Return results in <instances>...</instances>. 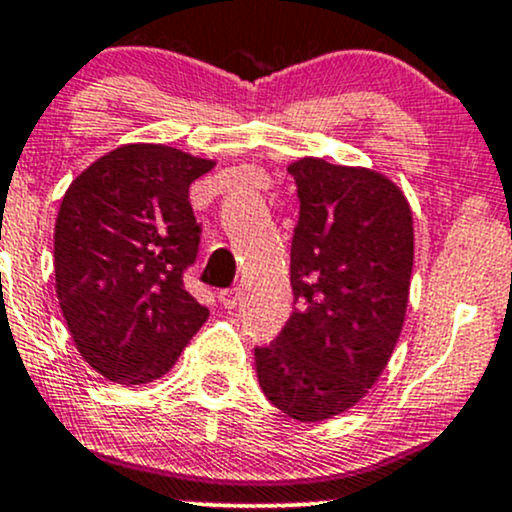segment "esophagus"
<instances>
[{"instance_id": "1", "label": "esophagus", "mask_w": 512, "mask_h": 512, "mask_svg": "<svg viewBox=\"0 0 512 512\" xmlns=\"http://www.w3.org/2000/svg\"><path fill=\"white\" fill-rule=\"evenodd\" d=\"M218 301L223 303V308H235L240 303V289H226V291H221V294H218Z\"/></svg>"}]
</instances>
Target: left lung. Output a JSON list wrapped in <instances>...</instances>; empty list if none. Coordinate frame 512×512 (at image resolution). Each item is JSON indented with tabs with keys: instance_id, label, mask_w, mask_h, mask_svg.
<instances>
[{
	"instance_id": "8db88e82",
	"label": "left lung",
	"mask_w": 512,
	"mask_h": 512,
	"mask_svg": "<svg viewBox=\"0 0 512 512\" xmlns=\"http://www.w3.org/2000/svg\"><path fill=\"white\" fill-rule=\"evenodd\" d=\"M301 216L291 240L294 313L257 347L260 389L274 408L320 423L357 406L401 338L413 272V211L372 167L299 157Z\"/></svg>"
}]
</instances>
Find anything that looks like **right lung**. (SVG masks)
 <instances>
[{"mask_svg": "<svg viewBox=\"0 0 512 512\" xmlns=\"http://www.w3.org/2000/svg\"><path fill=\"white\" fill-rule=\"evenodd\" d=\"M216 160L126 143L72 179L53 235L55 291L77 352L106 381L140 386L174 367L209 308L184 289L199 250L189 184Z\"/></svg>", "mask_w": 512, "mask_h": 512, "instance_id": "add662e5", "label": "right lung"}]
</instances>
